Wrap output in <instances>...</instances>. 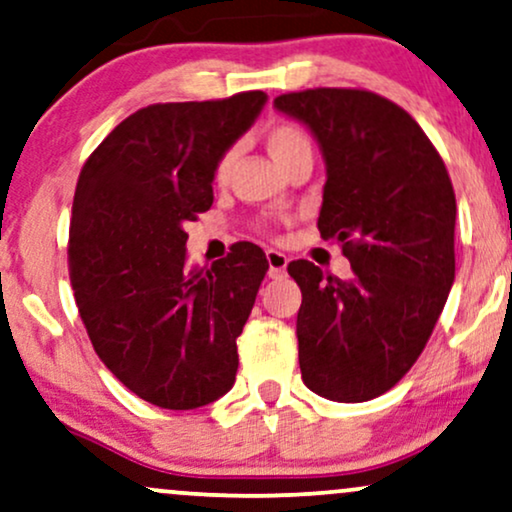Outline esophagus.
<instances>
[{
	"label": "esophagus",
	"instance_id": "obj_1",
	"mask_svg": "<svg viewBox=\"0 0 512 512\" xmlns=\"http://www.w3.org/2000/svg\"><path fill=\"white\" fill-rule=\"evenodd\" d=\"M267 262H269L271 278H281L283 274H286L288 255H283V252H278V250H267Z\"/></svg>",
	"mask_w": 512,
	"mask_h": 512
}]
</instances>
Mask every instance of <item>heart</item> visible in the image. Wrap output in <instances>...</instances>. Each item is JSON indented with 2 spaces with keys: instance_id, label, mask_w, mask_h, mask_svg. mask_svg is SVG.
<instances>
[{
  "instance_id": "obj_1",
  "label": "heart",
  "mask_w": 512,
  "mask_h": 512,
  "mask_svg": "<svg viewBox=\"0 0 512 512\" xmlns=\"http://www.w3.org/2000/svg\"><path fill=\"white\" fill-rule=\"evenodd\" d=\"M267 148H269L271 158H274L276 163H281L286 155H290L293 151H300V148H312V144H309L307 134H304L300 127L274 125L267 132ZM231 160H234V155L226 153L222 158V163H219V167H217V177H226V172H229V167H231Z\"/></svg>"
}]
</instances>
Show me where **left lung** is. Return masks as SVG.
Returning <instances> with one entry per match:
<instances>
[{"label": "left lung", "mask_w": 512, "mask_h": 512, "mask_svg": "<svg viewBox=\"0 0 512 512\" xmlns=\"http://www.w3.org/2000/svg\"><path fill=\"white\" fill-rule=\"evenodd\" d=\"M312 132L326 163L323 238H338L349 278L288 264L302 290V380L331 401L383 394L416 364L456 278V196L418 122L361 89H307L274 99Z\"/></svg>", "instance_id": "left-lung-1"}]
</instances>
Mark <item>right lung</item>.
Listing matches in <instances>:
<instances>
[{"label": "right lung", "mask_w": 512, "mask_h": 512, "mask_svg": "<svg viewBox=\"0 0 512 512\" xmlns=\"http://www.w3.org/2000/svg\"><path fill=\"white\" fill-rule=\"evenodd\" d=\"M264 103L243 92L141 108L80 172L68 243L77 309L108 371L160 409H198L234 387L267 257L236 243L210 269L189 267L184 226L210 210L219 163Z\"/></svg>", "instance_id": "right-lung-1"}]
</instances>
